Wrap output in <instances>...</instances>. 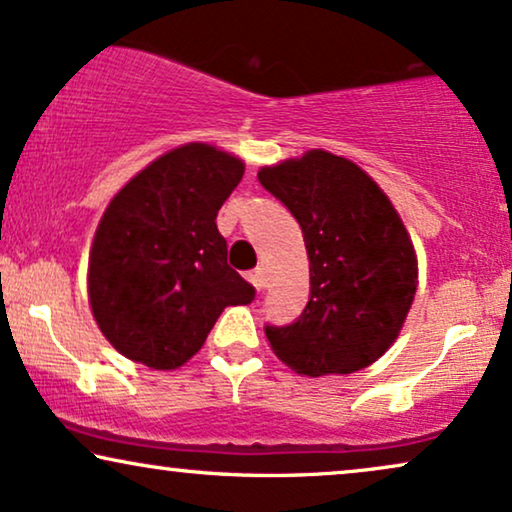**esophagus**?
<instances>
[{"instance_id": "obj_1", "label": "esophagus", "mask_w": 512, "mask_h": 512, "mask_svg": "<svg viewBox=\"0 0 512 512\" xmlns=\"http://www.w3.org/2000/svg\"><path fill=\"white\" fill-rule=\"evenodd\" d=\"M249 282L254 284V287L258 289V291H263V287H265V277H263V270H254L249 275Z\"/></svg>"}]
</instances>
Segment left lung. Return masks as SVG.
Returning a JSON list of instances; mask_svg holds the SVG:
<instances>
[{"label":"left lung","instance_id":"obj_1","mask_svg":"<svg viewBox=\"0 0 512 512\" xmlns=\"http://www.w3.org/2000/svg\"><path fill=\"white\" fill-rule=\"evenodd\" d=\"M291 211L310 261V301L289 327H265L298 376H343L374 364L400 336L418 258L390 197L367 171L327 150L258 169Z\"/></svg>","mask_w":512,"mask_h":512}]
</instances>
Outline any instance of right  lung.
<instances>
[{"mask_svg": "<svg viewBox=\"0 0 512 512\" xmlns=\"http://www.w3.org/2000/svg\"><path fill=\"white\" fill-rule=\"evenodd\" d=\"M242 176L244 159L195 141L152 159L110 199L91 242L86 291L98 329L126 360L183 367L228 305L254 301L216 228Z\"/></svg>", "mask_w": 512, "mask_h": 512, "instance_id": "right-lung-1", "label": "right lung"}]
</instances>
